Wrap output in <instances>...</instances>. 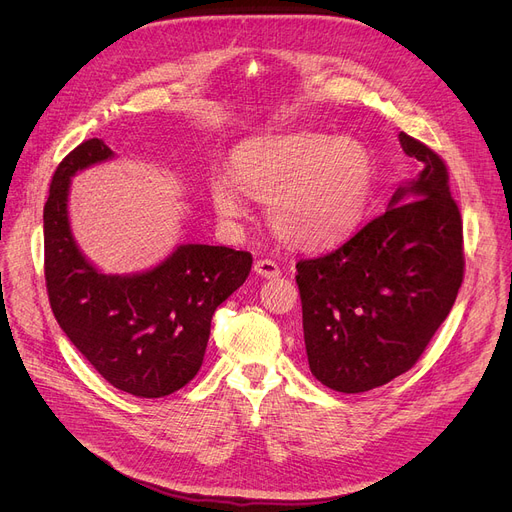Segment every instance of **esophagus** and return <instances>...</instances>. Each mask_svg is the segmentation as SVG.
I'll list each match as a JSON object with an SVG mask.
<instances>
[{"instance_id":"esophagus-1","label":"esophagus","mask_w":512,"mask_h":512,"mask_svg":"<svg viewBox=\"0 0 512 512\" xmlns=\"http://www.w3.org/2000/svg\"><path fill=\"white\" fill-rule=\"evenodd\" d=\"M255 272L261 276V278H278L282 272L276 261L272 259H259L255 263Z\"/></svg>"}]
</instances>
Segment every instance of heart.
I'll return each mask as SVG.
<instances>
[{
	"instance_id": "heart-1",
	"label": "heart",
	"mask_w": 512,
	"mask_h": 512,
	"mask_svg": "<svg viewBox=\"0 0 512 512\" xmlns=\"http://www.w3.org/2000/svg\"><path fill=\"white\" fill-rule=\"evenodd\" d=\"M373 157L357 141L299 130L240 143L232 175L213 174L211 203L224 220L247 213L245 191L265 201L274 232L299 249H324L351 234L373 191Z\"/></svg>"
}]
</instances>
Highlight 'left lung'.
<instances>
[{"instance_id":"1","label":"left lung","mask_w":512,"mask_h":512,"mask_svg":"<svg viewBox=\"0 0 512 512\" xmlns=\"http://www.w3.org/2000/svg\"><path fill=\"white\" fill-rule=\"evenodd\" d=\"M421 172L342 247L297 263L309 369L344 394L409 371L463 284V222L444 159L398 134Z\"/></svg>"}]
</instances>
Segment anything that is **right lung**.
I'll return each mask as SVG.
<instances>
[{"mask_svg": "<svg viewBox=\"0 0 512 512\" xmlns=\"http://www.w3.org/2000/svg\"><path fill=\"white\" fill-rule=\"evenodd\" d=\"M114 153L99 139L70 151L43 209L45 284L60 328L114 388L168 396L201 369L211 317L251 272L247 251L180 245L153 270L107 276L76 247L68 222L70 178Z\"/></svg>", "mask_w": 512, "mask_h": 512, "instance_id": "obj_1", "label": "right lung"}]
</instances>
